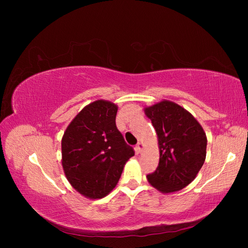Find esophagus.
I'll use <instances>...</instances> for the list:
<instances>
[{
    "label": "esophagus",
    "instance_id": "esophagus-1",
    "mask_svg": "<svg viewBox=\"0 0 248 248\" xmlns=\"http://www.w3.org/2000/svg\"><path fill=\"white\" fill-rule=\"evenodd\" d=\"M142 147H144V145H142V142H140V141H139L138 144H137V150L139 152H141V150H142Z\"/></svg>",
    "mask_w": 248,
    "mask_h": 248
}]
</instances>
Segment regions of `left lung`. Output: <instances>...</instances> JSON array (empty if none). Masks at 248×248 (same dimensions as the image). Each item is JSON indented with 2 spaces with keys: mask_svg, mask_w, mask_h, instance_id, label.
<instances>
[{
  "mask_svg": "<svg viewBox=\"0 0 248 248\" xmlns=\"http://www.w3.org/2000/svg\"><path fill=\"white\" fill-rule=\"evenodd\" d=\"M156 130L160 149L158 167L147 179L163 193L191 183L206 158L207 138L191 114L168 100L145 109Z\"/></svg>",
  "mask_w": 248,
  "mask_h": 248,
  "instance_id": "obj_1",
  "label": "left lung"
}]
</instances>
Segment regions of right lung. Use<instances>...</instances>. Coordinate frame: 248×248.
Returning <instances> with one entry per match:
<instances>
[{
  "label": "right lung",
  "instance_id": "obj_1",
  "mask_svg": "<svg viewBox=\"0 0 248 248\" xmlns=\"http://www.w3.org/2000/svg\"><path fill=\"white\" fill-rule=\"evenodd\" d=\"M118 107L97 100L82 108L62 139V164L70 184L90 199L115 188L126 161L134 155L116 125Z\"/></svg>",
  "mask_w": 248,
  "mask_h": 248
}]
</instances>
